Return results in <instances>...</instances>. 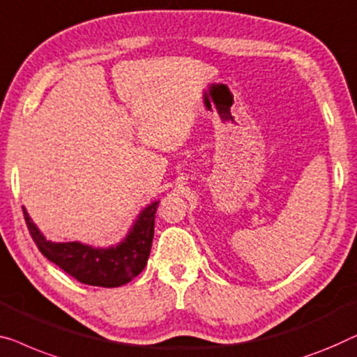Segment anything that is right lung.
Masks as SVG:
<instances>
[{
    "label": "right lung",
    "instance_id": "add662e5",
    "mask_svg": "<svg viewBox=\"0 0 357 357\" xmlns=\"http://www.w3.org/2000/svg\"><path fill=\"white\" fill-rule=\"evenodd\" d=\"M159 201L144 208L128 235L111 248H91L79 241L53 243L37 229L25 208L24 217L30 235L46 259L54 262L85 285L114 288L126 285L146 266L154 236V217Z\"/></svg>",
    "mask_w": 357,
    "mask_h": 357
}]
</instances>
